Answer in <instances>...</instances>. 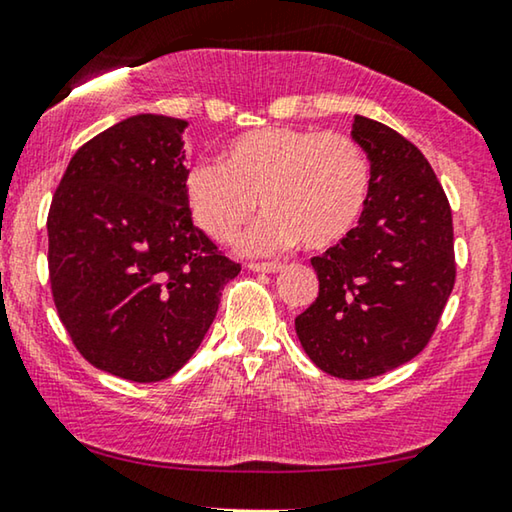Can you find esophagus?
<instances>
[{"label": "esophagus", "mask_w": 512, "mask_h": 512, "mask_svg": "<svg viewBox=\"0 0 512 512\" xmlns=\"http://www.w3.org/2000/svg\"><path fill=\"white\" fill-rule=\"evenodd\" d=\"M248 269L257 271V273H278L282 269V264H278V262H262V264L250 262Z\"/></svg>", "instance_id": "1"}]
</instances>
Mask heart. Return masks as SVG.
Returning a JSON list of instances; mask_svg holds the SVG:
<instances>
[{"mask_svg":"<svg viewBox=\"0 0 512 512\" xmlns=\"http://www.w3.org/2000/svg\"><path fill=\"white\" fill-rule=\"evenodd\" d=\"M370 193V167L349 135L266 126L236 135L220 163H195L183 195L195 225L213 241H232L259 207L266 213L243 236L246 253L269 255L303 241L322 250L354 230Z\"/></svg>","mask_w":512,"mask_h":512,"instance_id":"b5f03b06","label":"heart"}]
</instances>
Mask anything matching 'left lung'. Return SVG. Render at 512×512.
Masks as SVG:
<instances>
[{
	"instance_id": "obj_1",
	"label": "left lung",
	"mask_w": 512,
	"mask_h": 512,
	"mask_svg": "<svg viewBox=\"0 0 512 512\" xmlns=\"http://www.w3.org/2000/svg\"><path fill=\"white\" fill-rule=\"evenodd\" d=\"M370 160L358 225L312 257L319 294L296 317L310 361L338 379L379 377L423 352L455 285L453 216L425 156L393 128L354 117Z\"/></svg>"
}]
</instances>
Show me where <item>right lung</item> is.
<instances>
[{
	"instance_id": "add662e5",
	"label": "right lung",
	"mask_w": 512,
	"mask_h": 512,
	"mask_svg": "<svg viewBox=\"0 0 512 512\" xmlns=\"http://www.w3.org/2000/svg\"><path fill=\"white\" fill-rule=\"evenodd\" d=\"M188 121L135 114L75 151L48 213L61 324L94 368L151 384L202 345L241 266L193 225Z\"/></svg>"
}]
</instances>
